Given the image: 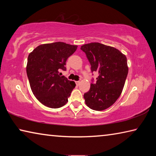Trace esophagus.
<instances>
[{
    "label": "esophagus",
    "mask_w": 156,
    "mask_h": 156,
    "mask_svg": "<svg viewBox=\"0 0 156 156\" xmlns=\"http://www.w3.org/2000/svg\"><path fill=\"white\" fill-rule=\"evenodd\" d=\"M76 84H77V85H79V84H80V81H76Z\"/></svg>",
    "instance_id": "34e87169"
}]
</instances>
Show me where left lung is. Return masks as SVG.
<instances>
[{
	"label": "left lung",
	"mask_w": 156,
	"mask_h": 156,
	"mask_svg": "<svg viewBox=\"0 0 156 156\" xmlns=\"http://www.w3.org/2000/svg\"><path fill=\"white\" fill-rule=\"evenodd\" d=\"M91 64V72H97L96 84L84 94L87 106L96 111L110 107L122 94L128 74L127 60L125 54L115 47L99 43L81 46Z\"/></svg>",
	"instance_id": "left-lung-1"
}]
</instances>
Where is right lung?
I'll return each instance as SVG.
<instances>
[{
	"mask_svg": "<svg viewBox=\"0 0 156 156\" xmlns=\"http://www.w3.org/2000/svg\"><path fill=\"white\" fill-rule=\"evenodd\" d=\"M77 47L56 42L41 44L29 54L26 71L30 87L44 106L56 109L68 102L76 83L60 76L59 72L66 70V61Z\"/></svg>",
	"mask_w": 156,
	"mask_h": 156,
	"instance_id": "1",
	"label": "right lung"
}]
</instances>
